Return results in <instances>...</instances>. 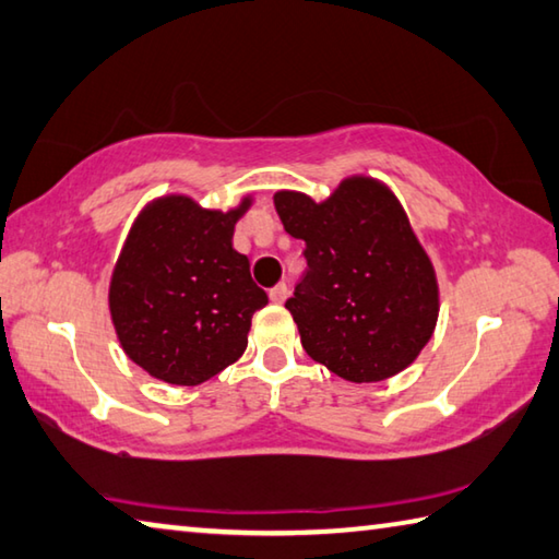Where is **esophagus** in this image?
Returning <instances> with one entry per match:
<instances>
[{"instance_id": "1", "label": "esophagus", "mask_w": 559, "mask_h": 559, "mask_svg": "<svg viewBox=\"0 0 559 559\" xmlns=\"http://www.w3.org/2000/svg\"><path fill=\"white\" fill-rule=\"evenodd\" d=\"M287 295H289V287L285 285V282H280V285H274L270 289V299L274 301V305H282V301L287 299Z\"/></svg>"}]
</instances>
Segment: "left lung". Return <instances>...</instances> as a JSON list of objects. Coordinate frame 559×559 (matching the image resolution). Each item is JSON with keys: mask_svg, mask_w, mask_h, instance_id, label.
I'll list each match as a JSON object with an SVG mask.
<instances>
[{"mask_svg": "<svg viewBox=\"0 0 559 559\" xmlns=\"http://www.w3.org/2000/svg\"><path fill=\"white\" fill-rule=\"evenodd\" d=\"M274 209L307 245V272L285 305L307 354L350 383H378L413 364L435 331L439 292L395 195L356 176L324 203L280 191Z\"/></svg>", "mask_w": 559, "mask_h": 559, "instance_id": "obj_1", "label": "left lung"}]
</instances>
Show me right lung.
<instances>
[{
  "label": "right lung",
  "instance_id": "1",
  "mask_svg": "<svg viewBox=\"0 0 559 559\" xmlns=\"http://www.w3.org/2000/svg\"><path fill=\"white\" fill-rule=\"evenodd\" d=\"M203 211L186 195L152 203L130 230L110 282V314L124 354L171 385H201L248 346L267 305L250 262L233 250L248 211Z\"/></svg>",
  "mask_w": 559,
  "mask_h": 559
}]
</instances>
